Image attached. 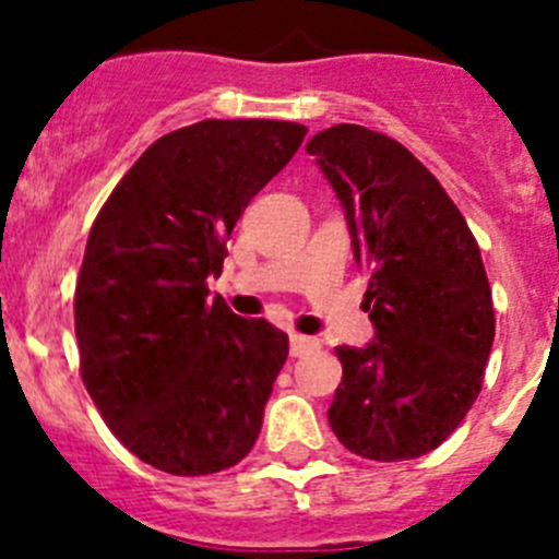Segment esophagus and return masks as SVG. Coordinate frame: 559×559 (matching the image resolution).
I'll use <instances>...</instances> for the list:
<instances>
[{
  "instance_id": "esophagus-1",
  "label": "esophagus",
  "mask_w": 559,
  "mask_h": 559,
  "mask_svg": "<svg viewBox=\"0 0 559 559\" xmlns=\"http://www.w3.org/2000/svg\"><path fill=\"white\" fill-rule=\"evenodd\" d=\"M319 349V338H310V335H290V355L294 358H302V355H310Z\"/></svg>"
}]
</instances>
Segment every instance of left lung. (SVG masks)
Here are the masks:
<instances>
[{
	"mask_svg": "<svg viewBox=\"0 0 559 559\" xmlns=\"http://www.w3.org/2000/svg\"><path fill=\"white\" fill-rule=\"evenodd\" d=\"M308 153L344 206L374 324L367 347H335L344 374L330 428L364 459H417L481 392L496 338L481 251L431 170L386 133L341 122Z\"/></svg>",
	"mask_w": 559,
	"mask_h": 559,
	"instance_id": "obj_1",
	"label": "left lung"
}]
</instances>
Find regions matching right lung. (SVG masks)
<instances>
[{"label": "right lung", "mask_w": 559, "mask_h": 559, "mask_svg": "<svg viewBox=\"0 0 559 559\" xmlns=\"http://www.w3.org/2000/svg\"><path fill=\"white\" fill-rule=\"evenodd\" d=\"M308 128L201 120L165 133L114 187L75 288L81 378L122 445L210 476L254 448L288 335L210 299L226 240Z\"/></svg>", "instance_id": "1"}]
</instances>
